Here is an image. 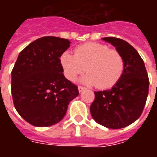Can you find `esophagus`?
Returning <instances> with one entry per match:
<instances>
[{
	"label": "esophagus",
	"mask_w": 157,
	"mask_h": 157,
	"mask_svg": "<svg viewBox=\"0 0 157 157\" xmlns=\"http://www.w3.org/2000/svg\"><path fill=\"white\" fill-rule=\"evenodd\" d=\"M85 89H86V87H84V86H78L79 92H82V91H84Z\"/></svg>",
	"instance_id": "obj_1"
}]
</instances>
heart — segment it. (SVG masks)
<instances>
[{"instance_id":"b5f03b06","label":"heart","mask_w":157,"mask_h":157,"mask_svg":"<svg viewBox=\"0 0 157 157\" xmlns=\"http://www.w3.org/2000/svg\"><path fill=\"white\" fill-rule=\"evenodd\" d=\"M65 77L75 81L85 71L82 81L99 89L116 85L124 71V59L116 49L100 43H86L75 48L74 55L65 51L60 56Z\"/></svg>"}]
</instances>
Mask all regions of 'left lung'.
<instances>
[{
    "label": "left lung",
    "instance_id": "left-lung-1",
    "mask_svg": "<svg viewBox=\"0 0 157 157\" xmlns=\"http://www.w3.org/2000/svg\"><path fill=\"white\" fill-rule=\"evenodd\" d=\"M102 39L121 54L124 71L112 89L94 92L95 99L90 111L99 124L109 128H124L137 120L143 112L149 92L148 75L140 55L128 43L113 37Z\"/></svg>",
    "mask_w": 157,
    "mask_h": 157
}]
</instances>
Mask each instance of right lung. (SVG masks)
<instances>
[{
  "label": "right lung",
  "mask_w": 157,
  "mask_h": 157,
  "mask_svg": "<svg viewBox=\"0 0 157 157\" xmlns=\"http://www.w3.org/2000/svg\"><path fill=\"white\" fill-rule=\"evenodd\" d=\"M68 39L46 36L20 52L12 71V95L16 110L36 127H48L64 118L70 102L79 95L77 86L65 78L60 56Z\"/></svg>",
  "instance_id": "right-lung-1"
}]
</instances>
